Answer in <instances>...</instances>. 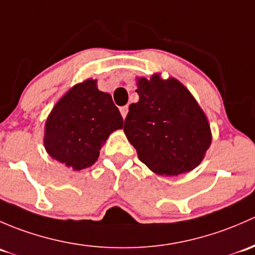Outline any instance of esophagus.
Masks as SVG:
<instances>
[{
  "label": "esophagus",
  "mask_w": 255,
  "mask_h": 255,
  "mask_svg": "<svg viewBox=\"0 0 255 255\" xmlns=\"http://www.w3.org/2000/svg\"><path fill=\"white\" fill-rule=\"evenodd\" d=\"M128 107H122V108H120V113H122V115H123V118H127V115H128Z\"/></svg>",
  "instance_id": "1"
}]
</instances>
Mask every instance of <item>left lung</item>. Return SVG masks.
Segmentation results:
<instances>
[{
	"label": "left lung",
	"instance_id": "left-lung-1",
	"mask_svg": "<svg viewBox=\"0 0 255 255\" xmlns=\"http://www.w3.org/2000/svg\"><path fill=\"white\" fill-rule=\"evenodd\" d=\"M137 103L128 107L124 132L138 159L159 175L188 173L203 162L212 141L205 113L177 78H136Z\"/></svg>",
	"mask_w": 255,
	"mask_h": 255
}]
</instances>
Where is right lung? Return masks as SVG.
I'll return each mask as SVG.
<instances>
[{
	"mask_svg": "<svg viewBox=\"0 0 255 255\" xmlns=\"http://www.w3.org/2000/svg\"><path fill=\"white\" fill-rule=\"evenodd\" d=\"M123 124L112 96L99 91L97 80L88 78L71 87L50 112L44 147L67 168L85 169L96 163L110 133Z\"/></svg>",
	"mask_w": 255,
	"mask_h": 255,
	"instance_id": "obj_1",
	"label": "right lung"
}]
</instances>
